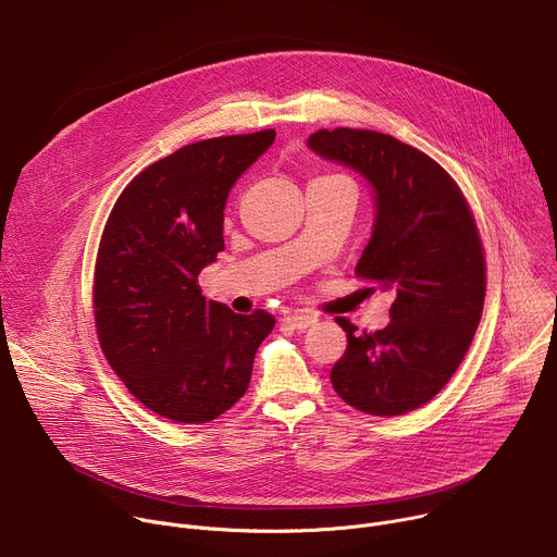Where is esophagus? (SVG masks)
Wrapping results in <instances>:
<instances>
[{
  "label": "esophagus",
  "instance_id": "esophagus-1",
  "mask_svg": "<svg viewBox=\"0 0 557 557\" xmlns=\"http://www.w3.org/2000/svg\"><path fill=\"white\" fill-rule=\"evenodd\" d=\"M317 322L314 314H308V312H293L288 317H284V324L295 329V331H306L308 326H312Z\"/></svg>",
  "mask_w": 557,
  "mask_h": 557
}]
</instances>
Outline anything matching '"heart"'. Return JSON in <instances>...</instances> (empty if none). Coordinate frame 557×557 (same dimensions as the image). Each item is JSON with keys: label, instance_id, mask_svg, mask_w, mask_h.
Instances as JSON below:
<instances>
[{"label": "heart", "instance_id": "heart-1", "mask_svg": "<svg viewBox=\"0 0 557 557\" xmlns=\"http://www.w3.org/2000/svg\"><path fill=\"white\" fill-rule=\"evenodd\" d=\"M326 178H331V176H326Z\"/></svg>", "mask_w": 557, "mask_h": 557}]
</instances>
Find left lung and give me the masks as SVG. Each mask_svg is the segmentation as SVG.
I'll return each mask as SVG.
<instances>
[{
	"label": "left lung",
	"instance_id": "obj_1",
	"mask_svg": "<svg viewBox=\"0 0 557 557\" xmlns=\"http://www.w3.org/2000/svg\"><path fill=\"white\" fill-rule=\"evenodd\" d=\"M308 147L361 174L374 191V224L355 273L389 290V324L357 333L331 381L359 412L399 417L451 379L479 329L485 256L471 209L451 176L423 151L372 129L310 134Z\"/></svg>",
	"mask_w": 557,
	"mask_h": 557
}]
</instances>
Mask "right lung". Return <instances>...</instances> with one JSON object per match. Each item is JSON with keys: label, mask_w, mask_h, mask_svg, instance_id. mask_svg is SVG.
Segmentation results:
<instances>
[{"label": "right lung", "mask_w": 557, "mask_h": 557, "mask_svg": "<svg viewBox=\"0 0 557 557\" xmlns=\"http://www.w3.org/2000/svg\"><path fill=\"white\" fill-rule=\"evenodd\" d=\"M273 129L191 143L143 170L119 196L99 245L95 322L101 350L136 399L176 423H207L243 399L267 310L207 299L198 275L224 251L231 187Z\"/></svg>", "instance_id": "1"}]
</instances>
